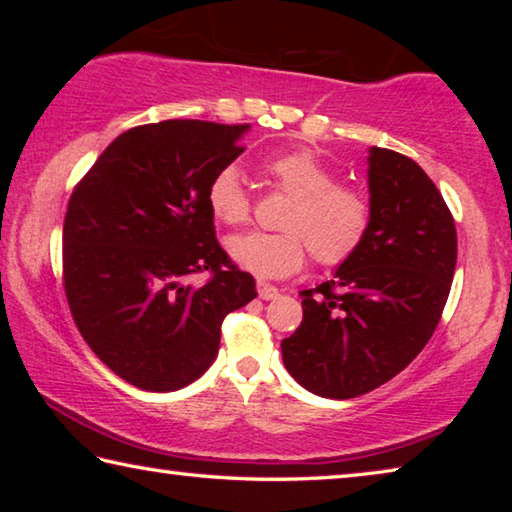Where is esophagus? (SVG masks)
<instances>
[{"instance_id": "obj_1", "label": "esophagus", "mask_w": 512, "mask_h": 512, "mask_svg": "<svg viewBox=\"0 0 512 512\" xmlns=\"http://www.w3.org/2000/svg\"><path fill=\"white\" fill-rule=\"evenodd\" d=\"M257 293L262 300H275L277 296H280L277 287H273V284H268V282H257Z\"/></svg>"}]
</instances>
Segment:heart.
<instances>
[{
	"label": "heart",
	"mask_w": 512,
	"mask_h": 512,
	"mask_svg": "<svg viewBox=\"0 0 512 512\" xmlns=\"http://www.w3.org/2000/svg\"><path fill=\"white\" fill-rule=\"evenodd\" d=\"M264 173L291 201L280 216L282 232H248L228 241L235 262L257 277H287L300 271L311 253L320 266H339L357 253L372 221L366 192L339 183V173L309 149L275 153ZM207 205L225 225L250 219V196L235 164H225L207 185Z\"/></svg>",
	"instance_id": "b5f03b06"
}]
</instances>
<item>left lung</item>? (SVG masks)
Segmentation results:
<instances>
[{"instance_id":"1","label":"left lung","mask_w":512,"mask_h":512,"mask_svg":"<svg viewBox=\"0 0 512 512\" xmlns=\"http://www.w3.org/2000/svg\"><path fill=\"white\" fill-rule=\"evenodd\" d=\"M368 189L361 248L332 280L300 291L302 323L282 341L289 375L329 400L375 391L418 357L456 268L454 216L418 162L372 146Z\"/></svg>"}]
</instances>
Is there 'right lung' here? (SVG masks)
I'll return each instance as SVG.
<instances>
[{
	"label": "right lung",
	"mask_w": 512,
	"mask_h": 512,
	"mask_svg": "<svg viewBox=\"0 0 512 512\" xmlns=\"http://www.w3.org/2000/svg\"><path fill=\"white\" fill-rule=\"evenodd\" d=\"M248 124L167 119L121 133L69 198L63 280L74 323L142 391L192 384L219 352L223 318L257 298L216 241L207 185ZM196 272H210L192 285Z\"/></svg>",
	"instance_id": "right-lung-1"
}]
</instances>
